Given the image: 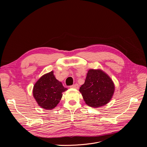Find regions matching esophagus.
<instances>
[{
	"instance_id": "obj_1",
	"label": "esophagus",
	"mask_w": 147,
	"mask_h": 147,
	"mask_svg": "<svg viewBox=\"0 0 147 147\" xmlns=\"http://www.w3.org/2000/svg\"><path fill=\"white\" fill-rule=\"evenodd\" d=\"M71 88H74V89H78L79 88V84L78 83H76L74 84H73V85H71L69 86Z\"/></svg>"
}]
</instances>
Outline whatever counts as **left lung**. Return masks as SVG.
<instances>
[{
	"mask_svg": "<svg viewBox=\"0 0 147 147\" xmlns=\"http://www.w3.org/2000/svg\"><path fill=\"white\" fill-rule=\"evenodd\" d=\"M114 89V84L108 74L101 69H90L79 91L88 105L97 108L110 102Z\"/></svg>",
	"mask_w": 147,
	"mask_h": 147,
	"instance_id": "obj_1",
	"label": "left lung"
}]
</instances>
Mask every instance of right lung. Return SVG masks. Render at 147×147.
<instances>
[{"instance_id": "right-lung-1", "label": "right lung", "mask_w": 147, "mask_h": 147, "mask_svg": "<svg viewBox=\"0 0 147 147\" xmlns=\"http://www.w3.org/2000/svg\"><path fill=\"white\" fill-rule=\"evenodd\" d=\"M67 89L55 78L52 71L37 81L33 87V94L38 105L42 109L51 110L58 105L63 92Z\"/></svg>"}]
</instances>
